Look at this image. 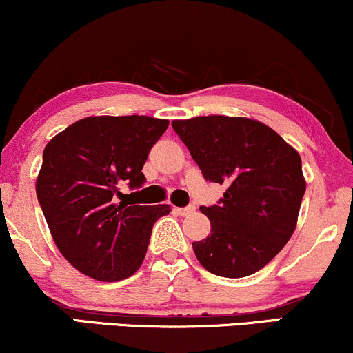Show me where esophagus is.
<instances>
[{
	"label": "esophagus",
	"mask_w": 353,
	"mask_h": 353,
	"mask_svg": "<svg viewBox=\"0 0 353 353\" xmlns=\"http://www.w3.org/2000/svg\"><path fill=\"white\" fill-rule=\"evenodd\" d=\"M175 211L180 216H190V214H193L194 211H196V206H194V204H190V206H186V208H176Z\"/></svg>",
	"instance_id": "obj_1"
}]
</instances>
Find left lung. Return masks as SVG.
<instances>
[{"label": "left lung", "instance_id": "obj_1", "mask_svg": "<svg viewBox=\"0 0 353 353\" xmlns=\"http://www.w3.org/2000/svg\"><path fill=\"white\" fill-rule=\"evenodd\" d=\"M172 125L203 176L228 186L219 203L199 208L211 221L210 236L193 242L199 263L225 278L259 272L296 229L306 191L301 157L249 117L199 116Z\"/></svg>", "mask_w": 353, "mask_h": 353}]
</instances>
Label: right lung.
Masks as SVG:
<instances>
[{
    "instance_id": "obj_1",
    "label": "right lung",
    "mask_w": 353,
    "mask_h": 353,
    "mask_svg": "<svg viewBox=\"0 0 353 353\" xmlns=\"http://www.w3.org/2000/svg\"><path fill=\"white\" fill-rule=\"evenodd\" d=\"M168 124L149 116H91L43 149L39 204L60 254L83 275L119 281L142 265L155 221L172 210L117 203L119 186L143 185V163Z\"/></svg>"
}]
</instances>
